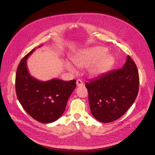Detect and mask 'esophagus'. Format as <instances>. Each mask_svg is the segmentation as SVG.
Instances as JSON below:
<instances>
[{
	"mask_svg": "<svg viewBox=\"0 0 155 155\" xmlns=\"http://www.w3.org/2000/svg\"><path fill=\"white\" fill-rule=\"evenodd\" d=\"M76 84L78 86H83L84 84L81 79H78L76 81Z\"/></svg>",
	"mask_w": 155,
	"mask_h": 155,
	"instance_id": "obj_1",
	"label": "esophagus"
}]
</instances>
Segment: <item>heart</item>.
Returning <instances> with one entry per match:
<instances>
[{"label": "heart", "mask_w": 155, "mask_h": 155, "mask_svg": "<svg viewBox=\"0 0 155 155\" xmlns=\"http://www.w3.org/2000/svg\"><path fill=\"white\" fill-rule=\"evenodd\" d=\"M107 52V49L106 48L97 46L78 53L72 57V60L74 64L79 68H86L91 66L88 69L91 76L101 75L109 71L115 61L112 55L106 54ZM64 64L68 71L75 72V69L69 61H66Z\"/></svg>", "instance_id": "b5f03b06"}]
</instances>
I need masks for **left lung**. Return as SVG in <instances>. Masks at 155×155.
I'll return each instance as SVG.
<instances>
[{"label": "left lung", "mask_w": 155, "mask_h": 155, "mask_svg": "<svg viewBox=\"0 0 155 155\" xmlns=\"http://www.w3.org/2000/svg\"><path fill=\"white\" fill-rule=\"evenodd\" d=\"M92 115L102 123L119 119L132 106L137 96L139 76L130 56L123 68L104 74L85 84Z\"/></svg>", "instance_id": "obj_1"}]
</instances>
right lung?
<instances>
[{"label": "right lung", "mask_w": 155, "mask_h": 155, "mask_svg": "<svg viewBox=\"0 0 155 155\" xmlns=\"http://www.w3.org/2000/svg\"><path fill=\"white\" fill-rule=\"evenodd\" d=\"M35 49L23 57L18 67L16 95L23 108L31 117L41 123H50L63 114L69 98L76 87V81H65L54 78L41 81L31 76L27 60Z\"/></svg>", "instance_id": "add662e5"}]
</instances>
